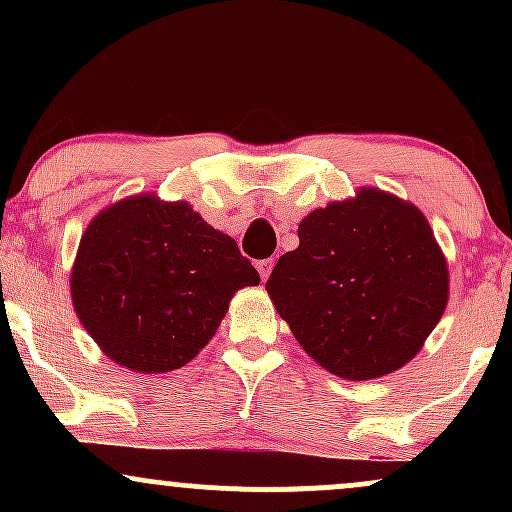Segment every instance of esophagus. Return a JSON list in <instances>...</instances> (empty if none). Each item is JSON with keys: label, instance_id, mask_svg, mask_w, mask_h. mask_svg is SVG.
<instances>
[{"label": "esophagus", "instance_id": "34e87169", "mask_svg": "<svg viewBox=\"0 0 512 512\" xmlns=\"http://www.w3.org/2000/svg\"><path fill=\"white\" fill-rule=\"evenodd\" d=\"M272 269H274V260H272V257H269V260H260V262H257V272H260L262 281L269 279V274H272Z\"/></svg>", "mask_w": 512, "mask_h": 512}]
</instances>
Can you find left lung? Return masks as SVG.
<instances>
[{
  "instance_id": "8db88e82",
  "label": "left lung",
  "mask_w": 512,
  "mask_h": 512,
  "mask_svg": "<svg viewBox=\"0 0 512 512\" xmlns=\"http://www.w3.org/2000/svg\"><path fill=\"white\" fill-rule=\"evenodd\" d=\"M267 293L330 373L373 380L402 368L438 325L448 267L419 209L380 190L315 209Z\"/></svg>"
}]
</instances>
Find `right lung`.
<instances>
[{"label": "right lung", "mask_w": 512, "mask_h": 512, "mask_svg": "<svg viewBox=\"0 0 512 512\" xmlns=\"http://www.w3.org/2000/svg\"><path fill=\"white\" fill-rule=\"evenodd\" d=\"M260 284L236 240L185 202L154 195L101 211L81 238L72 301L115 363L168 373L204 349L233 293Z\"/></svg>", "instance_id": "obj_1"}]
</instances>
